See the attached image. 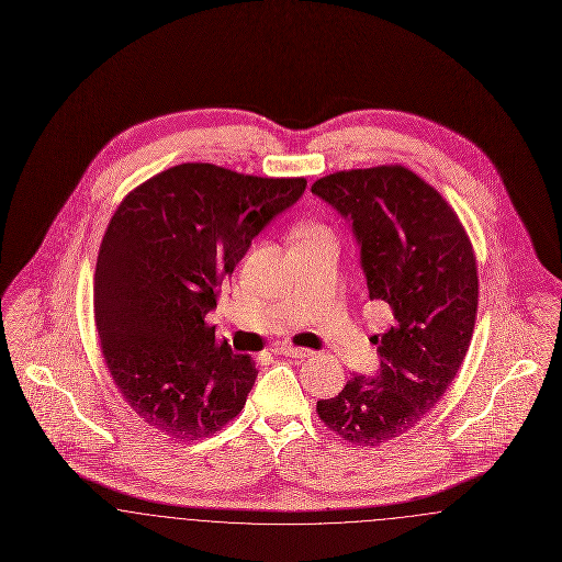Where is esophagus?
<instances>
[{"instance_id": "esophagus-1", "label": "esophagus", "mask_w": 562, "mask_h": 562, "mask_svg": "<svg viewBox=\"0 0 562 562\" xmlns=\"http://www.w3.org/2000/svg\"><path fill=\"white\" fill-rule=\"evenodd\" d=\"M273 353H280V356H291V358H310L314 356V351L307 348H293V346H276Z\"/></svg>"}]
</instances>
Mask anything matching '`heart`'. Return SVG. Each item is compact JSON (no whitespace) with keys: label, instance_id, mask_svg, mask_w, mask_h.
<instances>
[{"label":"heart","instance_id":"obj_1","mask_svg":"<svg viewBox=\"0 0 562 562\" xmlns=\"http://www.w3.org/2000/svg\"><path fill=\"white\" fill-rule=\"evenodd\" d=\"M314 236H324V232H322L321 227H316V225H305V227H301L299 234H296L299 240H301V238H314Z\"/></svg>","mask_w":562,"mask_h":562}]
</instances>
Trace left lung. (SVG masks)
Masks as SVG:
<instances>
[{"label": "left lung", "instance_id": "obj_1", "mask_svg": "<svg viewBox=\"0 0 562 562\" xmlns=\"http://www.w3.org/2000/svg\"><path fill=\"white\" fill-rule=\"evenodd\" d=\"M312 193L348 221L369 296L394 312L396 324L373 337L379 369L318 401L328 428L376 447L415 428L459 371L479 307L476 259L453 209L408 168L335 172Z\"/></svg>", "mask_w": 562, "mask_h": 562}]
</instances>
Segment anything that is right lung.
I'll use <instances>...</instances> for the list:
<instances>
[{
  "instance_id": "obj_1",
  "label": "right lung",
  "mask_w": 562,
  "mask_h": 562,
  "mask_svg": "<svg viewBox=\"0 0 562 562\" xmlns=\"http://www.w3.org/2000/svg\"><path fill=\"white\" fill-rule=\"evenodd\" d=\"M305 186L179 164L128 193L109 221L94 321L120 394L151 428L198 440L244 408L255 360L214 341L204 318L221 282Z\"/></svg>"
}]
</instances>
